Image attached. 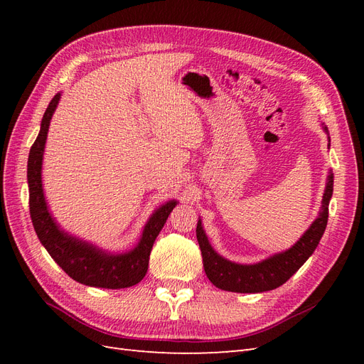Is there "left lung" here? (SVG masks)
<instances>
[{"mask_svg":"<svg viewBox=\"0 0 364 364\" xmlns=\"http://www.w3.org/2000/svg\"><path fill=\"white\" fill-rule=\"evenodd\" d=\"M333 174H329L323 194L322 211L304 237L287 252L278 253V255L253 264V266H241V264L226 261L217 255L211 245L208 243L202 223H197L196 235L202 250L203 269L208 279L218 289L237 293H261L277 289L284 282H287L299 270L302 264L311 257L325 232L328 223V205L333 196Z\"/></svg>","mask_w":364,"mask_h":364,"instance_id":"8db88e82","label":"left lung"}]
</instances>
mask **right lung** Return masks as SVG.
Instances as JSON below:
<instances>
[{"label": "right lung", "instance_id": "obj_1", "mask_svg": "<svg viewBox=\"0 0 364 364\" xmlns=\"http://www.w3.org/2000/svg\"><path fill=\"white\" fill-rule=\"evenodd\" d=\"M60 94L54 95L50 102L46 114H43L41 132L33 142L28 155L27 165V179L30 191V217L33 226L38 234V238L43 247L56 261L62 270L71 277L74 281L91 285V287L102 289H126L138 284L146 277L149 269L150 252L159 235L161 229L176 206V202L171 200L161 206L158 211L151 215L149 223L144 228L141 241L138 246L123 255H111L94 246L75 240L68 234L62 232L51 218L46 199L42 193L41 181V167H42V153L46 147L47 132L50 126V119L53 117L54 109L59 103Z\"/></svg>", "mask_w": 364, "mask_h": 364}]
</instances>
